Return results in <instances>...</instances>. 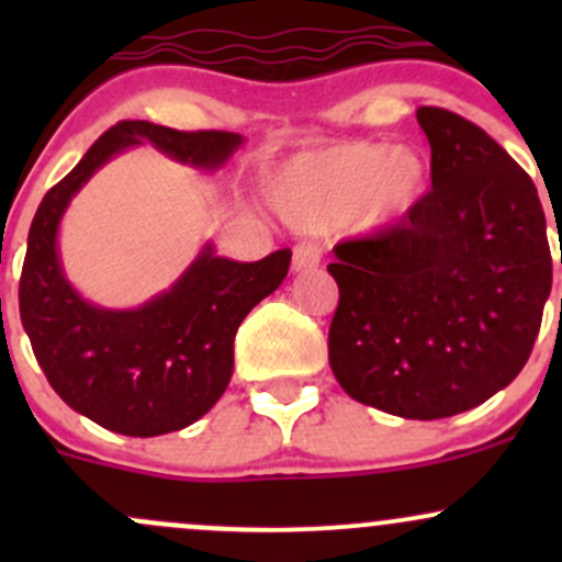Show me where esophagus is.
Instances as JSON below:
<instances>
[{
	"instance_id": "34e87169",
	"label": "esophagus",
	"mask_w": 562,
	"mask_h": 562,
	"mask_svg": "<svg viewBox=\"0 0 562 562\" xmlns=\"http://www.w3.org/2000/svg\"><path fill=\"white\" fill-rule=\"evenodd\" d=\"M317 263H321V255H317V249L313 245H299L293 249V258H291L293 274H302V271L315 269Z\"/></svg>"
}]
</instances>
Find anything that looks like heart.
Returning a JSON list of instances; mask_svg holds the SVG:
<instances>
[{"mask_svg": "<svg viewBox=\"0 0 562 562\" xmlns=\"http://www.w3.org/2000/svg\"><path fill=\"white\" fill-rule=\"evenodd\" d=\"M432 162L411 146L342 144L291 157L271 179V203L293 228L321 234L353 220L359 231H383L427 198Z\"/></svg>", "mask_w": 562, "mask_h": 562, "instance_id": "b5f03b06", "label": "heart"}]
</instances>
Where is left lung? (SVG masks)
Wrapping results in <instances>:
<instances>
[{"instance_id": "1", "label": "left lung", "mask_w": 562, "mask_h": 562, "mask_svg": "<svg viewBox=\"0 0 562 562\" xmlns=\"http://www.w3.org/2000/svg\"><path fill=\"white\" fill-rule=\"evenodd\" d=\"M416 119L432 149V192L396 228L334 247L328 364L361 405L432 422L522 372L552 255L536 184L512 155L443 108L424 105Z\"/></svg>"}]
</instances>
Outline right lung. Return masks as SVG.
<instances>
[{"label": "right lung", "instance_id": "right-lung-1", "mask_svg": "<svg viewBox=\"0 0 562 562\" xmlns=\"http://www.w3.org/2000/svg\"><path fill=\"white\" fill-rule=\"evenodd\" d=\"M151 144L195 171H217L245 144L239 133H179L119 122L45 192L32 220L19 307L37 364L76 413L111 432L155 438L206 416L234 375V337L249 310L282 285L291 249L255 263L201 247L176 282L133 310L89 302L65 274L59 225L72 198L105 162Z\"/></svg>", "mask_w": 562, "mask_h": 562}]
</instances>
